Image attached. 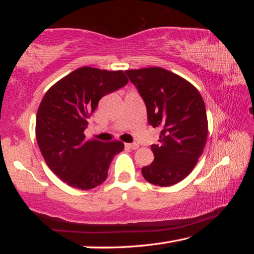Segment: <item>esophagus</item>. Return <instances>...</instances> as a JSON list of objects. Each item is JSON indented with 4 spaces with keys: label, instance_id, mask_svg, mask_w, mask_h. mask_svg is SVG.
I'll use <instances>...</instances> for the list:
<instances>
[{
    "label": "esophagus",
    "instance_id": "1",
    "mask_svg": "<svg viewBox=\"0 0 254 254\" xmlns=\"http://www.w3.org/2000/svg\"><path fill=\"white\" fill-rule=\"evenodd\" d=\"M126 148L131 149V150H135L139 148V144L137 143H126Z\"/></svg>",
    "mask_w": 254,
    "mask_h": 254
}]
</instances>
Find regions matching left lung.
<instances>
[{
	"label": "left lung",
	"instance_id": "obj_1",
	"mask_svg": "<svg viewBox=\"0 0 254 254\" xmlns=\"http://www.w3.org/2000/svg\"><path fill=\"white\" fill-rule=\"evenodd\" d=\"M147 107L148 122L160 130L151 145L153 162L143 167L144 179L171 186L191 173L207 140V115L199 92L189 81L159 67L127 70Z\"/></svg>",
	"mask_w": 254,
	"mask_h": 254
}]
</instances>
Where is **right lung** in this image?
Returning a JSON list of instances; mask_svg holds the SVG:
<instances>
[{"label":"right lung","instance_id":"add662e5","mask_svg":"<svg viewBox=\"0 0 254 254\" xmlns=\"http://www.w3.org/2000/svg\"><path fill=\"white\" fill-rule=\"evenodd\" d=\"M122 70L80 67L64 77L42 98L37 113L36 136L50 170L70 187L95 188L105 182L120 141L86 140L87 120L103 96L127 84Z\"/></svg>","mask_w":254,"mask_h":254}]
</instances>
